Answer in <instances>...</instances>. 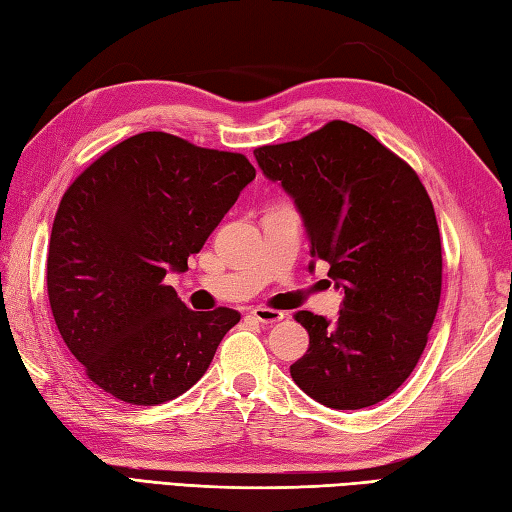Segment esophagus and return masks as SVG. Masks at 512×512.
<instances>
[{
    "instance_id": "esophagus-1",
    "label": "esophagus",
    "mask_w": 512,
    "mask_h": 512,
    "mask_svg": "<svg viewBox=\"0 0 512 512\" xmlns=\"http://www.w3.org/2000/svg\"><path fill=\"white\" fill-rule=\"evenodd\" d=\"M249 314H252V318H254V320L263 322V325H274V322H280V320L285 318L283 311H278V309H269V307H254L252 311H249Z\"/></svg>"
}]
</instances>
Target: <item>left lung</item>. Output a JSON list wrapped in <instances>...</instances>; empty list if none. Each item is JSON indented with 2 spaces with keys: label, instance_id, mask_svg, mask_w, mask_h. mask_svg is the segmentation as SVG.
<instances>
[{
  "label": "left lung",
  "instance_id": "8db88e82",
  "mask_svg": "<svg viewBox=\"0 0 512 512\" xmlns=\"http://www.w3.org/2000/svg\"><path fill=\"white\" fill-rule=\"evenodd\" d=\"M254 154L296 201L311 256L327 260L344 289L333 325L311 311L294 316L309 349L291 378L338 411L382 402L413 373L440 307L442 241L426 187L409 163L347 121Z\"/></svg>",
  "mask_w": 512,
  "mask_h": 512
}]
</instances>
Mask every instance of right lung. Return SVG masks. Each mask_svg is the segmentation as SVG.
Returning a JSON list of instances; mask_svg holds the SVG:
<instances>
[{"label":"right lung","instance_id":"1","mask_svg":"<svg viewBox=\"0 0 512 512\" xmlns=\"http://www.w3.org/2000/svg\"><path fill=\"white\" fill-rule=\"evenodd\" d=\"M256 170L245 154L141 132L90 163L61 196L46 283L57 329L112 398L156 406L201 380L241 314L192 311L185 271Z\"/></svg>","mask_w":512,"mask_h":512}]
</instances>
